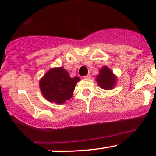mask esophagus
I'll return each instance as SVG.
<instances>
[{
  "label": "esophagus",
  "mask_w": 156,
  "mask_h": 156,
  "mask_svg": "<svg viewBox=\"0 0 156 156\" xmlns=\"http://www.w3.org/2000/svg\"><path fill=\"white\" fill-rule=\"evenodd\" d=\"M84 78H85V79H89V78H90V74H87V75L84 76Z\"/></svg>",
  "instance_id": "1"
}]
</instances>
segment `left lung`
<instances>
[{"label": "left lung", "instance_id": "1", "mask_svg": "<svg viewBox=\"0 0 156 156\" xmlns=\"http://www.w3.org/2000/svg\"><path fill=\"white\" fill-rule=\"evenodd\" d=\"M97 81L100 87L105 90H110L114 87L116 78L110 69L104 66L100 71L99 75L97 77Z\"/></svg>", "mask_w": 156, "mask_h": 156}]
</instances>
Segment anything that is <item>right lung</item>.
<instances>
[{
    "label": "right lung",
    "instance_id": "add662e5",
    "mask_svg": "<svg viewBox=\"0 0 156 156\" xmlns=\"http://www.w3.org/2000/svg\"><path fill=\"white\" fill-rule=\"evenodd\" d=\"M78 77L71 78L63 68L52 69L40 81V87L44 98L50 102L63 104L72 97Z\"/></svg>",
    "mask_w": 156,
    "mask_h": 156
}]
</instances>
